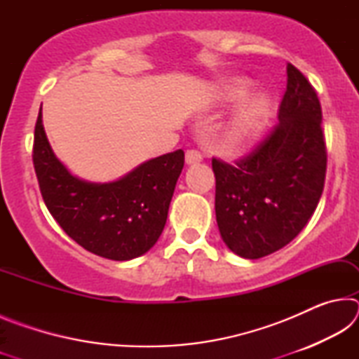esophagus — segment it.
<instances>
[{"mask_svg": "<svg viewBox=\"0 0 359 359\" xmlns=\"http://www.w3.org/2000/svg\"><path fill=\"white\" fill-rule=\"evenodd\" d=\"M203 160V154L199 150H187L185 151V161L187 165H196V163H199Z\"/></svg>", "mask_w": 359, "mask_h": 359, "instance_id": "esophagus-1", "label": "esophagus"}]
</instances>
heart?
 I'll use <instances>...</instances> for the list:
<instances>
[{
	"label": "heart",
	"instance_id": "heart-1",
	"mask_svg": "<svg viewBox=\"0 0 359 359\" xmlns=\"http://www.w3.org/2000/svg\"><path fill=\"white\" fill-rule=\"evenodd\" d=\"M250 92V83L247 81H234L228 85L224 98L229 101H241ZM271 102L266 95H255L248 98L233 117L228 121L224 128V141L229 147H241L258 135L263 126L264 120L269 114Z\"/></svg>",
	"mask_w": 359,
	"mask_h": 359
}]
</instances>
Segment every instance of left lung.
Masks as SVG:
<instances>
[{
	"instance_id": "obj_1",
	"label": "left lung",
	"mask_w": 359,
	"mask_h": 359,
	"mask_svg": "<svg viewBox=\"0 0 359 359\" xmlns=\"http://www.w3.org/2000/svg\"><path fill=\"white\" fill-rule=\"evenodd\" d=\"M287 77L280 123L234 165L212 158L218 229L242 258H263L290 244L323 193L327 158L320 100L291 63Z\"/></svg>"
}]
</instances>
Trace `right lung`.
Listing matches in <instances>:
<instances>
[{"label": "right lung", "instance_id": "obj_1", "mask_svg": "<svg viewBox=\"0 0 359 359\" xmlns=\"http://www.w3.org/2000/svg\"><path fill=\"white\" fill-rule=\"evenodd\" d=\"M184 161L179 149L117 182L90 184L71 175L53 155L41 111L36 120L33 165L42 199L71 239L102 258L128 261L155 245Z\"/></svg>", "mask_w": 359, "mask_h": 359}]
</instances>
